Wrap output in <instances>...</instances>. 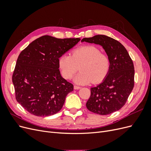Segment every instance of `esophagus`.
Listing matches in <instances>:
<instances>
[{
    "mask_svg": "<svg viewBox=\"0 0 151 151\" xmlns=\"http://www.w3.org/2000/svg\"><path fill=\"white\" fill-rule=\"evenodd\" d=\"M74 89H81V88L80 86H74Z\"/></svg>",
    "mask_w": 151,
    "mask_h": 151,
    "instance_id": "esophagus-1",
    "label": "esophagus"
}]
</instances>
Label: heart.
<instances>
[{"label": "heart", "instance_id": "b5f03b06", "mask_svg": "<svg viewBox=\"0 0 151 151\" xmlns=\"http://www.w3.org/2000/svg\"><path fill=\"white\" fill-rule=\"evenodd\" d=\"M59 70L63 78L70 79L76 73L81 72L74 79L76 84H88L102 82L110 70L111 62L107 55L92 45L72 50L71 55L63 54L58 58Z\"/></svg>", "mask_w": 151, "mask_h": 151}]
</instances>
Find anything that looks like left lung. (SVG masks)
Returning a JSON list of instances; mask_svg holds the SVG:
<instances>
[{
	"mask_svg": "<svg viewBox=\"0 0 151 151\" xmlns=\"http://www.w3.org/2000/svg\"><path fill=\"white\" fill-rule=\"evenodd\" d=\"M81 42L101 45L111 62L110 70L103 83L91 88L87 108L101 115L119 110L134 86V66L129 53L119 42L106 35L84 38Z\"/></svg>",
	"mask_w": 151,
	"mask_h": 151,
	"instance_id": "1",
	"label": "left lung"
}]
</instances>
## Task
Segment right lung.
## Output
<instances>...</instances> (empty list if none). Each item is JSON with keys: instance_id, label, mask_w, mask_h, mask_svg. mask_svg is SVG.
Instances as JSON below:
<instances>
[{"instance_id": "add662e5", "label": "right lung", "mask_w": 151, "mask_h": 151, "mask_svg": "<svg viewBox=\"0 0 151 151\" xmlns=\"http://www.w3.org/2000/svg\"><path fill=\"white\" fill-rule=\"evenodd\" d=\"M80 40L45 35L20 53L12 80L17 101L32 115L47 116L62 109L74 86L61 76L58 60Z\"/></svg>"}]
</instances>
